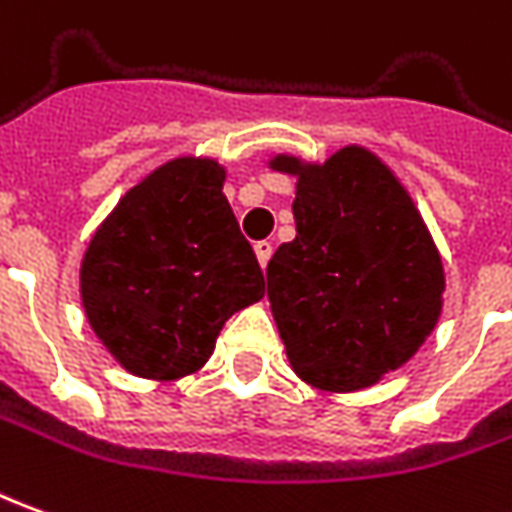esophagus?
I'll use <instances>...</instances> for the list:
<instances>
[{
	"mask_svg": "<svg viewBox=\"0 0 512 512\" xmlns=\"http://www.w3.org/2000/svg\"><path fill=\"white\" fill-rule=\"evenodd\" d=\"M271 252H274V246L268 244V241H257L255 244V255H257V263L266 268L268 260H271Z\"/></svg>",
	"mask_w": 512,
	"mask_h": 512,
	"instance_id": "obj_1",
	"label": "esophagus"
}]
</instances>
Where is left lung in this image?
I'll return each mask as SVG.
<instances>
[{"label": "left lung", "instance_id": "8db88e82", "mask_svg": "<svg viewBox=\"0 0 512 512\" xmlns=\"http://www.w3.org/2000/svg\"><path fill=\"white\" fill-rule=\"evenodd\" d=\"M296 177V238L268 260V302L296 377L363 391L402 368L443 310L438 246L402 180L366 146L324 163L274 155Z\"/></svg>", "mask_w": 512, "mask_h": 512}]
</instances>
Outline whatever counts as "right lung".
<instances>
[{"instance_id": "1", "label": "right lung", "mask_w": 512, "mask_h": 512, "mask_svg": "<svg viewBox=\"0 0 512 512\" xmlns=\"http://www.w3.org/2000/svg\"><path fill=\"white\" fill-rule=\"evenodd\" d=\"M224 180L227 169L213 157L166 160L121 196L85 246V318L135 377L196 374L224 321L263 299V271Z\"/></svg>"}]
</instances>
